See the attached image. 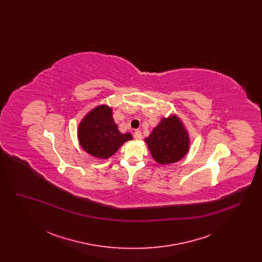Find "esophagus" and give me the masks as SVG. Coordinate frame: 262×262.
Returning a JSON list of instances; mask_svg holds the SVG:
<instances>
[{"mask_svg":"<svg viewBox=\"0 0 262 262\" xmlns=\"http://www.w3.org/2000/svg\"><path fill=\"white\" fill-rule=\"evenodd\" d=\"M134 137H135V139H137V140L141 139V138H142V134H141V132H140V130H136V132H135V134H134Z\"/></svg>","mask_w":262,"mask_h":262,"instance_id":"34e87169","label":"esophagus"}]
</instances>
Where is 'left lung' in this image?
I'll return each instance as SVG.
<instances>
[{"mask_svg": "<svg viewBox=\"0 0 262 262\" xmlns=\"http://www.w3.org/2000/svg\"><path fill=\"white\" fill-rule=\"evenodd\" d=\"M145 141L154 160L162 165L180 161L189 147L187 132L177 116L162 119Z\"/></svg>", "mask_w": 262, "mask_h": 262, "instance_id": "8db88e82", "label": "left lung"}]
</instances>
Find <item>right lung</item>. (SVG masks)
Here are the masks:
<instances>
[{
    "label": "right lung",
    "mask_w": 262,
    "mask_h": 262,
    "mask_svg": "<svg viewBox=\"0 0 262 262\" xmlns=\"http://www.w3.org/2000/svg\"><path fill=\"white\" fill-rule=\"evenodd\" d=\"M78 140L81 147L90 155L107 159L127 140L130 134H122L113 119L112 109L101 105L88 113L78 125Z\"/></svg>",
    "instance_id": "add662e5"
}]
</instances>
